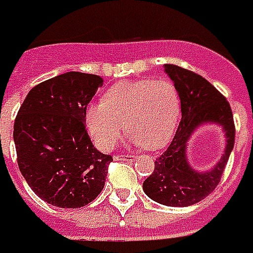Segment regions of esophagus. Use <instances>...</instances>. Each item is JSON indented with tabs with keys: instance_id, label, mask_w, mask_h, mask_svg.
Here are the masks:
<instances>
[{
	"instance_id": "esophagus-1",
	"label": "esophagus",
	"mask_w": 253,
	"mask_h": 253,
	"mask_svg": "<svg viewBox=\"0 0 253 253\" xmlns=\"http://www.w3.org/2000/svg\"><path fill=\"white\" fill-rule=\"evenodd\" d=\"M116 160H123V162H132L134 160V156L132 155H121V156L115 157Z\"/></svg>"
}]
</instances>
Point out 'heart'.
Returning <instances> with one entry per match:
<instances>
[{"instance_id":"b5f03b06","label":"heart","mask_w":253,"mask_h":253,"mask_svg":"<svg viewBox=\"0 0 253 253\" xmlns=\"http://www.w3.org/2000/svg\"><path fill=\"white\" fill-rule=\"evenodd\" d=\"M181 116L179 93L166 79H139L115 84L104 101L90 104L86 126L94 144L109 151L126 125L130 141L156 151L172 138Z\"/></svg>"}]
</instances>
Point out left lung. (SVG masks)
Wrapping results in <instances>:
<instances>
[{"label":"left lung","instance_id":"1","mask_svg":"<svg viewBox=\"0 0 253 253\" xmlns=\"http://www.w3.org/2000/svg\"><path fill=\"white\" fill-rule=\"evenodd\" d=\"M164 72L174 82L181 100V123L174 139L155 162V169L145 179L148 197L167 207L193 206L218 186L234 146V122L229 102L207 79L174 64H164ZM216 124L225 132V152L212 169L200 171L188 163L187 144L201 126Z\"/></svg>","mask_w":253,"mask_h":253}]
</instances>
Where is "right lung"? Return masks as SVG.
<instances>
[{
    "mask_svg": "<svg viewBox=\"0 0 253 253\" xmlns=\"http://www.w3.org/2000/svg\"><path fill=\"white\" fill-rule=\"evenodd\" d=\"M102 78L65 72L30 90L17 112L13 141L22 175L40 199L60 208L87 206L105 185L111 155L86 131V107Z\"/></svg>",
    "mask_w": 253,
    "mask_h": 253,
    "instance_id": "right-lung-1",
    "label": "right lung"
}]
</instances>
